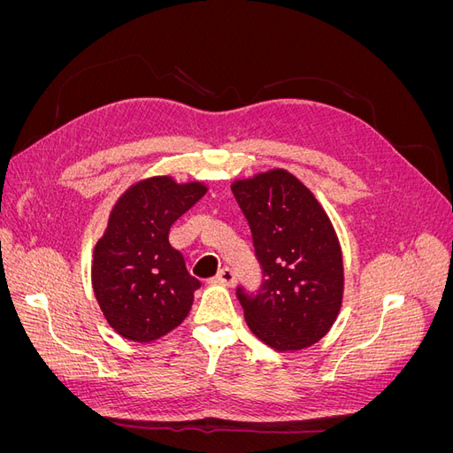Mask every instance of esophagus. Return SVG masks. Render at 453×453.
<instances>
[{
    "mask_svg": "<svg viewBox=\"0 0 453 453\" xmlns=\"http://www.w3.org/2000/svg\"><path fill=\"white\" fill-rule=\"evenodd\" d=\"M213 281L215 283H221V285H226V287H232V285L236 283V272L232 270V268H228V266H225L221 272L217 273Z\"/></svg>",
    "mask_w": 453,
    "mask_h": 453,
    "instance_id": "34e87169",
    "label": "esophagus"
}]
</instances>
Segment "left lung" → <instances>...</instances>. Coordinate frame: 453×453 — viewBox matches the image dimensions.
Instances as JSON below:
<instances>
[{
	"label": "left lung",
	"instance_id": "1",
	"mask_svg": "<svg viewBox=\"0 0 453 453\" xmlns=\"http://www.w3.org/2000/svg\"><path fill=\"white\" fill-rule=\"evenodd\" d=\"M263 268L257 295H236L251 333L278 351L304 349L336 321L344 263L331 219L311 190L287 170L232 183Z\"/></svg>",
	"mask_w": 453,
	"mask_h": 453
}]
</instances>
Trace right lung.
<instances>
[{
    "label": "right lung",
    "instance_id": "1",
    "mask_svg": "<svg viewBox=\"0 0 453 453\" xmlns=\"http://www.w3.org/2000/svg\"><path fill=\"white\" fill-rule=\"evenodd\" d=\"M208 193L200 181L157 175L134 183L113 205L94 248L92 287L107 323L132 342H153L181 325L200 281L172 248L170 228Z\"/></svg>",
    "mask_w": 453,
    "mask_h": 453
}]
</instances>
